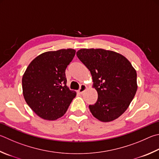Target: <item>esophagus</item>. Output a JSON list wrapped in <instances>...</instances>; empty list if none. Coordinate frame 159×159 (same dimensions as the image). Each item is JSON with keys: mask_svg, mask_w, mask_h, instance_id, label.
<instances>
[{"mask_svg": "<svg viewBox=\"0 0 159 159\" xmlns=\"http://www.w3.org/2000/svg\"><path fill=\"white\" fill-rule=\"evenodd\" d=\"M86 89H87V86H86L85 84H82L81 85H80V88H79V90H78V92L80 94H82Z\"/></svg>", "mask_w": 159, "mask_h": 159, "instance_id": "34e87169", "label": "esophagus"}]
</instances>
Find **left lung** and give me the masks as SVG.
Wrapping results in <instances>:
<instances>
[{
  "label": "left lung",
  "instance_id": "left-lung-1",
  "mask_svg": "<svg viewBox=\"0 0 159 159\" xmlns=\"http://www.w3.org/2000/svg\"><path fill=\"white\" fill-rule=\"evenodd\" d=\"M76 55L90 71L98 93L97 102L89 106L92 115L103 122L116 120L136 93V71L125 56L112 51L82 48Z\"/></svg>",
  "mask_w": 159,
  "mask_h": 159
}]
</instances>
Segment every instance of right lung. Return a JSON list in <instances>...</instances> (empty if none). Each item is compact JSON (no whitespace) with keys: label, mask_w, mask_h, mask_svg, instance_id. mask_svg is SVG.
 I'll use <instances>...</instances> for the list:
<instances>
[{"label":"right lung","mask_w":159,"mask_h":159,"mask_svg":"<svg viewBox=\"0 0 159 159\" xmlns=\"http://www.w3.org/2000/svg\"><path fill=\"white\" fill-rule=\"evenodd\" d=\"M75 53L72 48L45 52L32 60L23 75L25 101L42 119L61 117L76 97V92L67 86L65 75Z\"/></svg>","instance_id":"add662e5"}]
</instances>
